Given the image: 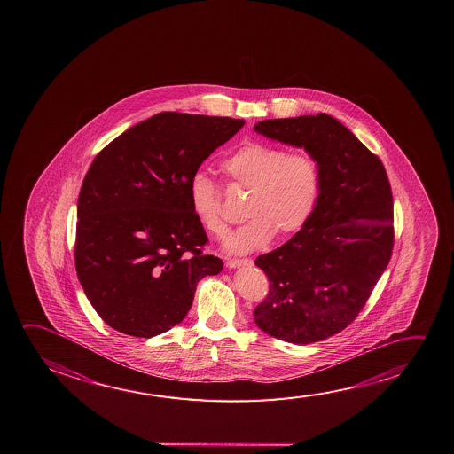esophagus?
Returning <instances> with one entry per match:
<instances>
[{"mask_svg":"<svg viewBox=\"0 0 454 454\" xmlns=\"http://www.w3.org/2000/svg\"><path fill=\"white\" fill-rule=\"evenodd\" d=\"M252 260H228L226 261V268L238 269L247 268V266H252Z\"/></svg>","mask_w":454,"mask_h":454,"instance_id":"esophagus-1","label":"esophagus"}]
</instances>
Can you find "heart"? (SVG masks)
<instances>
[{
	"label": "heart",
	"mask_w": 454,
	"mask_h": 454,
	"mask_svg": "<svg viewBox=\"0 0 454 454\" xmlns=\"http://www.w3.org/2000/svg\"><path fill=\"white\" fill-rule=\"evenodd\" d=\"M232 185L248 190L244 202L247 223L224 242L234 254L260 250L272 238H288L304 228L320 198L321 172L317 160L305 152L288 153L264 142H247L220 163ZM190 207L202 230L222 238L228 230L215 182L196 172L190 185Z\"/></svg>",
	"instance_id": "1"
}]
</instances>
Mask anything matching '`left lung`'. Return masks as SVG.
Returning <instances> with one entry per match:
<instances>
[{"label":"left lung","instance_id":"8db88e82","mask_svg":"<svg viewBox=\"0 0 454 454\" xmlns=\"http://www.w3.org/2000/svg\"><path fill=\"white\" fill-rule=\"evenodd\" d=\"M253 129L304 149L320 166L310 220L254 261L270 288L253 312L261 331L285 342H320L355 320L393 252V193L387 171L339 120L327 115L262 120Z\"/></svg>","mask_w":454,"mask_h":454}]
</instances>
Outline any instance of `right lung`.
<instances>
[{
	"label": "right lung",
	"mask_w": 454,
	"mask_h": 454,
	"mask_svg": "<svg viewBox=\"0 0 454 454\" xmlns=\"http://www.w3.org/2000/svg\"><path fill=\"white\" fill-rule=\"evenodd\" d=\"M246 120L161 112L98 153L77 201L75 270L98 315L123 334L155 337L185 318L196 285L223 261L188 185L202 161Z\"/></svg>",
	"instance_id": "right-lung-1"
}]
</instances>
